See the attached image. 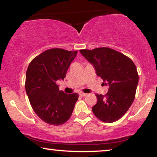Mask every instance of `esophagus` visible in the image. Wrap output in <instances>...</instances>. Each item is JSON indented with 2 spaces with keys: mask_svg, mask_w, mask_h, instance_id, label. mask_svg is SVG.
Returning a JSON list of instances; mask_svg holds the SVG:
<instances>
[{
  "mask_svg": "<svg viewBox=\"0 0 157 157\" xmlns=\"http://www.w3.org/2000/svg\"><path fill=\"white\" fill-rule=\"evenodd\" d=\"M86 95H87L86 94L82 93V92H81V93H79V96H86Z\"/></svg>",
  "mask_w": 157,
  "mask_h": 157,
  "instance_id": "34e87169",
  "label": "esophagus"
}]
</instances>
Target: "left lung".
I'll use <instances>...</instances> for the list:
<instances>
[{
	"label": "left lung",
	"instance_id": "1",
	"mask_svg": "<svg viewBox=\"0 0 157 157\" xmlns=\"http://www.w3.org/2000/svg\"><path fill=\"white\" fill-rule=\"evenodd\" d=\"M80 52L92 65L96 75L108 85L104 96L96 94L94 115L103 122L112 123L123 117L132 106L139 82L136 66L132 59L112 48L102 47Z\"/></svg>",
	"mask_w": 157,
	"mask_h": 157
}]
</instances>
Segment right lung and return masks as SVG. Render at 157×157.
I'll return each mask as SVG.
<instances>
[{"mask_svg":"<svg viewBox=\"0 0 157 157\" xmlns=\"http://www.w3.org/2000/svg\"><path fill=\"white\" fill-rule=\"evenodd\" d=\"M76 53L77 51L48 49L34 58L27 68L25 87L29 101L38 117L51 125L67 121L78 100V94H66L56 84V81L66 77Z\"/></svg>","mask_w":157,"mask_h":157,"instance_id":"add662e5","label":"right lung"}]
</instances>
